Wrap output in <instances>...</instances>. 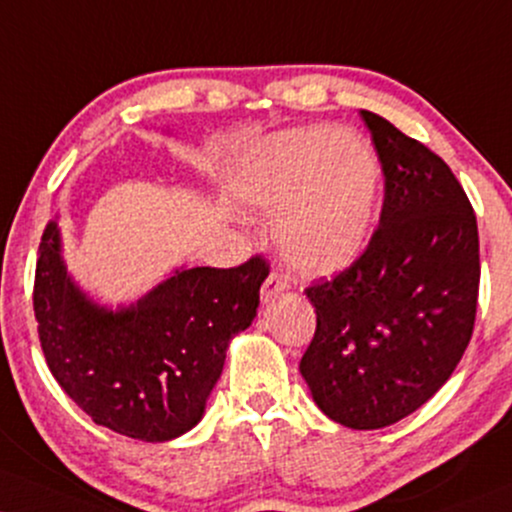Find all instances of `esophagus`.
I'll use <instances>...</instances> for the list:
<instances>
[{
    "mask_svg": "<svg viewBox=\"0 0 512 512\" xmlns=\"http://www.w3.org/2000/svg\"><path fill=\"white\" fill-rule=\"evenodd\" d=\"M283 291H288V279L281 272H272L262 283V300L269 303V300H274Z\"/></svg>",
    "mask_w": 512,
    "mask_h": 512,
    "instance_id": "obj_1",
    "label": "esophagus"
}]
</instances>
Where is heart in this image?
I'll use <instances>...</instances> for the list:
<instances>
[{"label":"heart","mask_w":512,"mask_h":512,"mask_svg":"<svg viewBox=\"0 0 512 512\" xmlns=\"http://www.w3.org/2000/svg\"><path fill=\"white\" fill-rule=\"evenodd\" d=\"M231 186L245 205L279 214L276 240L298 272L334 276L367 248L381 166L360 135L298 126L272 135L240 159Z\"/></svg>","instance_id":"heart-1"}]
</instances>
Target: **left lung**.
<instances>
[{"label": "left lung", "instance_id": "left-lung-1", "mask_svg": "<svg viewBox=\"0 0 512 512\" xmlns=\"http://www.w3.org/2000/svg\"><path fill=\"white\" fill-rule=\"evenodd\" d=\"M384 174L379 226L360 260L305 288L317 329L300 372L331 420L381 429L446 384L472 338L477 217L451 166L360 109Z\"/></svg>", "mask_w": 512, "mask_h": 512}]
</instances>
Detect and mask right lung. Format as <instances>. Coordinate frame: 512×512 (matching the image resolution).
Here are the masks:
<instances>
[{"mask_svg":"<svg viewBox=\"0 0 512 512\" xmlns=\"http://www.w3.org/2000/svg\"><path fill=\"white\" fill-rule=\"evenodd\" d=\"M33 310L47 367L100 427L140 441L193 429L224 369L226 348L260 305L269 262L176 272L138 305L107 312L66 276L57 224L42 233Z\"/></svg>","mask_w":512,"mask_h":512,"instance_id":"right-lung-1","label":"right lung"}]
</instances>
